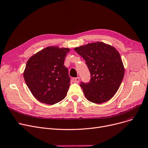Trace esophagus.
Segmentation results:
<instances>
[{"label": "esophagus", "mask_w": 148, "mask_h": 148, "mask_svg": "<svg viewBox=\"0 0 148 148\" xmlns=\"http://www.w3.org/2000/svg\"><path fill=\"white\" fill-rule=\"evenodd\" d=\"M72 81L73 82H75V83H78V82H79V81H80V77H73V78H72Z\"/></svg>", "instance_id": "34e87169"}]
</instances>
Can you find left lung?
Segmentation results:
<instances>
[{
  "instance_id": "8db88e82",
  "label": "left lung",
  "mask_w": 148,
  "mask_h": 148,
  "mask_svg": "<svg viewBox=\"0 0 148 148\" xmlns=\"http://www.w3.org/2000/svg\"><path fill=\"white\" fill-rule=\"evenodd\" d=\"M85 61L91 74L88 83H81L85 97L100 104L114 96L123 81L125 69L119 52L106 43L97 42L74 49Z\"/></svg>"
}]
</instances>
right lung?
<instances>
[{
	"mask_svg": "<svg viewBox=\"0 0 148 148\" xmlns=\"http://www.w3.org/2000/svg\"><path fill=\"white\" fill-rule=\"evenodd\" d=\"M69 51L67 48L48 47L28 60L23 73L24 81L39 101L54 105L66 96L71 79L64 62Z\"/></svg>",
	"mask_w": 148,
	"mask_h": 148,
	"instance_id": "1",
	"label": "right lung"
}]
</instances>
